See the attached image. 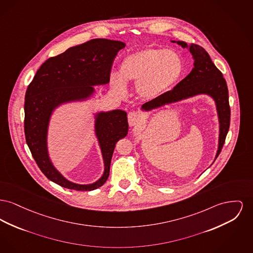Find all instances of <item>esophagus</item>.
<instances>
[{
  "mask_svg": "<svg viewBox=\"0 0 253 253\" xmlns=\"http://www.w3.org/2000/svg\"><path fill=\"white\" fill-rule=\"evenodd\" d=\"M140 121H141V118H140V116L136 112L129 113V115H128V122H129V125L131 127L137 125L138 123H140Z\"/></svg>",
  "mask_w": 253,
  "mask_h": 253,
  "instance_id": "1",
  "label": "esophagus"
}]
</instances>
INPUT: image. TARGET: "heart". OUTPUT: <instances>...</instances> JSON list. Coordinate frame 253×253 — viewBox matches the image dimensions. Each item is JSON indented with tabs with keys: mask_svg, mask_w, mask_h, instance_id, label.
Returning a JSON list of instances; mask_svg holds the SVG:
<instances>
[{
	"mask_svg": "<svg viewBox=\"0 0 253 253\" xmlns=\"http://www.w3.org/2000/svg\"><path fill=\"white\" fill-rule=\"evenodd\" d=\"M182 72V60L177 52L147 47L123 58L119 75L111 76V85L119 94H124L125 82H134L140 96L155 98L173 87Z\"/></svg>",
	"mask_w": 253,
	"mask_h": 253,
	"instance_id": "obj_1",
	"label": "heart"
}]
</instances>
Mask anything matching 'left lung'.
Masks as SVG:
<instances>
[{
	"instance_id": "obj_1",
	"label": "left lung",
	"mask_w": 253,
	"mask_h": 253,
	"mask_svg": "<svg viewBox=\"0 0 253 253\" xmlns=\"http://www.w3.org/2000/svg\"><path fill=\"white\" fill-rule=\"evenodd\" d=\"M172 42L175 43L176 41ZM177 44L182 47H188L190 53L193 55L194 68L191 73L178 83L174 89L144 103L141 109L143 111H151L197 94L210 95L216 103L220 122L219 146L214 160L216 161L223 148L230 124V107L225 79L204 47L196 44L187 45L182 41H177Z\"/></svg>"
}]
</instances>
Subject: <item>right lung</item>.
I'll list each match as a JSON object with an SVG mask.
<instances>
[{
	"label": "right lung",
	"instance_id": "right-lung-1",
	"mask_svg": "<svg viewBox=\"0 0 253 253\" xmlns=\"http://www.w3.org/2000/svg\"><path fill=\"white\" fill-rule=\"evenodd\" d=\"M125 46L120 41L92 39L50 57L30 82L25 97V135L31 155L46 178L60 186L77 191H91L106 182L117 142L128 134L127 114L121 110L95 116V134L104 161V173L91 184H77L64 178L51 164L46 135L50 116L59 105L80 101L93 93L95 85L110 81L113 62Z\"/></svg>",
	"mask_w": 253,
	"mask_h": 253
}]
</instances>
